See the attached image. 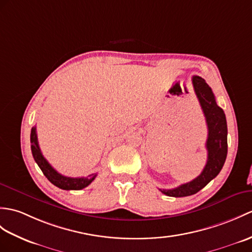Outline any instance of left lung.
<instances>
[{
  "mask_svg": "<svg viewBox=\"0 0 252 252\" xmlns=\"http://www.w3.org/2000/svg\"><path fill=\"white\" fill-rule=\"evenodd\" d=\"M192 84L201 104L208 127L206 140L207 162L200 176L177 188L160 191L165 195L183 197L195 194L220 173L227 155V126L224 112L216 103L214 93L200 76H193Z\"/></svg>",
  "mask_w": 252,
  "mask_h": 252,
  "instance_id": "1",
  "label": "left lung"
}]
</instances>
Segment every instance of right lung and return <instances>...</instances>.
<instances>
[{"instance_id":"obj_1","label":"right lung","mask_w":252,"mask_h":252,"mask_svg":"<svg viewBox=\"0 0 252 252\" xmlns=\"http://www.w3.org/2000/svg\"><path fill=\"white\" fill-rule=\"evenodd\" d=\"M31 150L35 162L37 163L39 168L42 169L43 174L47 177L52 185L63 190H81L89 186L93 180L96 177L95 174H91L87 177H66L63 176L60 173H58L56 169L52 167L48 161H47L42 151L39 149L38 140H37V133H36V126H33L31 130Z\"/></svg>"}]
</instances>
